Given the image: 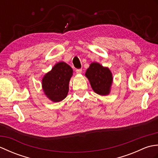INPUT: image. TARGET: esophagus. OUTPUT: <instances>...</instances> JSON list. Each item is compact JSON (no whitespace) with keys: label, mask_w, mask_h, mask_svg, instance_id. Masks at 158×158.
<instances>
[{"label":"esophagus","mask_w":158,"mask_h":158,"mask_svg":"<svg viewBox=\"0 0 158 158\" xmlns=\"http://www.w3.org/2000/svg\"><path fill=\"white\" fill-rule=\"evenodd\" d=\"M76 73H77V74H78V75H80V74H81V73H82V70L81 69H77Z\"/></svg>","instance_id":"1"}]
</instances>
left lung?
<instances>
[{"mask_svg": "<svg viewBox=\"0 0 158 158\" xmlns=\"http://www.w3.org/2000/svg\"><path fill=\"white\" fill-rule=\"evenodd\" d=\"M85 75L95 93L100 96L109 94L113 77L108 67L103 66L98 62H92L86 70Z\"/></svg>", "mask_w": 158, "mask_h": 158, "instance_id": "obj_1", "label": "left lung"}]
</instances>
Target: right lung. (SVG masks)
Returning a JSON list of instances; mask_svg holds the SVG:
<instances>
[{"label":"right lung","instance_id":"add662e5","mask_svg":"<svg viewBox=\"0 0 158 158\" xmlns=\"http://www.w3.org/2000/svg\"><path fill=\"white\" fill-rule=\"evenodd\" d=\"M73 69L66 62H60L45 73L42 79V89L44 94L51 101L58 102L67 96L69 82L73 76Z\"/></svg>","mask_w":158,"mask_h":158}]
</instances>
